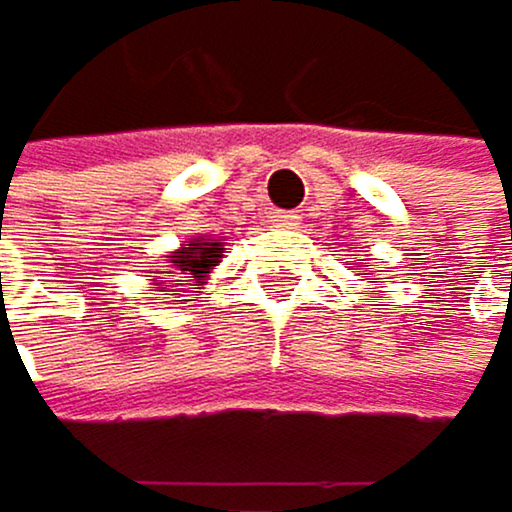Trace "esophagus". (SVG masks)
I'll return each mask as SVG.
<instances>
[{"label": "esophagus", "instance_id": "obj_1", "mask_svg": "<svg viewBox=\"0 0 512 512\" xmlns=\"http://www.w3.org/2000/svg\"><path fill=\"white\" fill-rule=\"evenodd\" d=\"M270 222H274L277 229H296V226H299V213L283 210V213H274V216H270Z\"/></svg>", "mask_w": 512, "mask_h": 512}]
</instances>
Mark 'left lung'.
Returning a JSON list of instances; mask_svg holds the SVG:
<instances>
[{"mask_svg": "<svg viewBox=\"0 0 512 512\" xmlns=\"http://www.w3.org/2000/svg\"><path fill=\"white\" fill-rule=\"evenodd\" d=\"M366 267H369V270H373V264H366Z\"/></svg>", "mask_w": 512, "mask_h": 512, "instance_id": "1", "label": "left lung"}]
</instances>
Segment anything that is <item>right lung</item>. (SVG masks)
<instances>
[{
  "label": "right lung",
  "instance_id": "1",
  "mask_svg": "<svg viewBox=\"0 0 512 512\" xmlns=\"http://www.w3.org/2000/svg\"><path fill=\"white\" fill-rule=\"evenodd\" d=\"M222 251H226V242L222 238H206V235H197L191 238L187 245H181L178 251H171L165 254V264L162 270H149V274H155V290H159L162 296H181L177 291H171L167 286L168 282H177L184 273L187 291L191 296L203 293V286H206V277L213 274L219 258H222ZM175 302H191V299H175Z\"/></svg>",
  "mask_w": 512,
  "mask_h": 512
}]
</instances>
